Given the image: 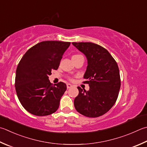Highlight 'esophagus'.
Listing matches in <instances>:
<instances>
[{
  "instance_id": "esophagus-1",
  "label": "esophagus",
  "mask_w": 147,
  "mask_h": 147,
  "mask_svg": "<svg viewBox=\"0 0 147 147\" xmlns=\"http://www.w3.org/2000/svg\"><path fill=\"white\" fill-rule=\"evenodd\" d=\"M66 86H67V88H68V89H70V88H71V87H72L73 86L71 85V84H66Z\"/></svg>"
}]
</instances>
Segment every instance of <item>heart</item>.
I'll use <instances>...</instances> for the list:
<instances>
[{
  "label": "heart",
  "instance_id": "b5f03b06",
  "mask_svg": "<svg viewBox=\"0 0 147 147\" xmlns=\"http://www.w3.org/2000/svg\"><path fill=\"white\" fill-rule=\"evenodd\" d=\"M80 56V55H78V54H76V55H74V56H72V57H77V56Z\"/></svg>",
  "mask_w": 147,
  "mask_h": 147
}]
</instances>
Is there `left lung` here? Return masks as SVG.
Returning <instances> with one entry per match:
<instances>
[{"label":"left lung","instance_id":"obj_1","mask_svg":"<svg viewBox=\"0 0 147 147\" xmlns=\"http://www.w3.org/2000/svg\"><path fill=\"white\" fill-rule=\"evenodd\" d=\"M88 60L84 83L89 84L86 91L77 87L79 95L74 106L80 114L90 118L98 117L106 113L117 101L121 81L117 62L106 49L91 42H73Z\"/></svg>","mask_w":147,"mask_h":147}]
</instances>
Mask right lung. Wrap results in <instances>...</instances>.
Masks as SVG:
<instances>
[{
	"instance_id": "obj_1",
	"label": "right lung",
	"mask_w": 147,
	"mask_h": 147,
	"mask_svg": "<svg viewBox=\"0 0 147 147\" xmlns=\"http://www.w3.org/2000/svg\"><path fill=\"white\" fill-rule=\"evenodd\" d=\"M70 42L45 41L27 51L16 71L15 89L25 109L36 116L51 115L57 110L66 90L65 83L52 84L49 76L57 70Z\"/></svg>"
}]
</instances>
